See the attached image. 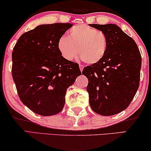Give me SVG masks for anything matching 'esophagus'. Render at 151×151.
Listing matches in <instances>:
<instances>
[{
    "label": "esophagus",
    "mask_w": 151,
    "mask_h": 151,
    "mask_svg": "<svg viewBox=\"0 0 151 151\" xmlns=\"http://www.w3.org/2000/svg\"><path fill=\"white\" fill-rule=\"evenodd\" d=\"M79 67H80V71H83V68H84V66H83V65H82V64H80L79 65Z\"/></svg>",
    "instance_id": "34e87169"
}]
</instances>
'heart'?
<instances>
[{
    "label": "heart",
    "instance_id": "heart-1",
    "mask_svg": "<svg viewBox=\"0 0 151 151\" xmlns=\"http://www.w3.org/2000/svg\"><path fill=\"white\" fill-rule=\"evenodd\" d=\"M108 37L103 31L85 25H76L68 31V37L59 39L58 48L62 56L72 61L78 55L86 63L95 64L105 58L108 50Z\"/></svg>",
    "mask_w": 151,
    "mask_h": 151
}]
</instances>
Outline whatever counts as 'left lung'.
<instances>
[{
  "mask_svg": "<svg viewBox=\"0 0 151 151\" xmlns=\"http://www.w3.org/2000/svg\"><path fill=\"white\" fill-rule=\"evenodd\" d=\"M108 37L105 58L87 66L83 74L88 78L87 91L93 111L111 116L126 109L136 94L140 80L142 57L132 38L116 24H91Z\"/></svg>",
  "mask_w": 151,
  "mask_h": 151,
  "instance_id": "left-lung-1",
  "label": "left lung"
}]
</instances>
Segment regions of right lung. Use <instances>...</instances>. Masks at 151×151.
I'll use <instances>...</instances> for the list:
<instances>
[{"instance_id":"1","label":"right lung","mask_w":151,"mask_h":151,"mask_svg":"<svg viewBox=\"0 0 151 151\" xmlns=\"http://www.w3.org/2000/svg\"><path fill=\"white\" fill-rule=\"evenodd\" d=\"M71 23L42 24L23 33L14 47L12 73L25 106L37 114H58L66 89L81 75L78 64L67 61L58 48L59 39Z\"/></svg>"}]
</instances>
